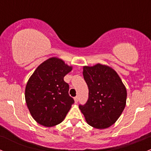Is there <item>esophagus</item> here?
Segmentation results:
<instances>
[{
  "label": "esophagus",
  "instance_id": "obj_1",
  "mask_svg": "<svg viewBox=\"0 0 151 151\" xmlns=\"http://www.w3.org/2000/svg\"><path fill=\"white\" fill-rule=\"evenodd\" d=\"M78 101H79V98H78V96L74 97V101H75V103H77V102H78Z\"/></svg>",
  "mask_w": 151,
  "mask_h": 151
}]
</instances>
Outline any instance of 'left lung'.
<instances>
[{
  "instance_id": "left-lung-1",
  "label": "left lung",
  "mask_w": 151,
  "mask_h": 151,
  "mask_svg": "<svg viewBox=\"0 0 151 151\" xmlns=\"http://www.w3.org/2000/svg\"><path fill=\"white\" fill-rule=\"evenodd\" d=\"M88 99L79 108L90 126L106 129L116 122L126 106L127 93L115 70L100 63L83 67Z\"/></svg>"
}]
</instances>
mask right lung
<instances>
[{
	"mask_svg": "<svg viewBox=\"0 0 151 151\" xmlns=\"http://www.w3.org/2000/svg\"><path fill=\"white\" fill-rule=\"evenodd\" d=\"M72 67L51 58L37 67L25 88V101L35 121L47 127L63 121L74 103L68 94L69 85L63 77Z\"/></svg>",
	"mask_w": 151,
	"mask_h": 151,
	"instance_id": "1",
	"label": "right lung"
}]
</instances>
